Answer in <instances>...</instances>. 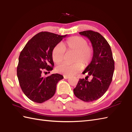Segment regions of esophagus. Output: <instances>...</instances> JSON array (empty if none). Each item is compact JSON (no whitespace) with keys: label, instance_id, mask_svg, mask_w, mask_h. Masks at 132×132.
<instances>
[{"label":"esophagus","instance_id":"obj_1","mask_svg":"<svg viewBox=\"0 0 132 132\" xmlns=\"http://www.w3.org/2000/svg\"><path fill=\"white\" fill-rule=\"evenodd\" d=\"M69 77H70V76H67V75H64V76H63L64 79H67L68 78H69Z\"/></svg>","mask_w":132,"mask_h":132}]
</instances>
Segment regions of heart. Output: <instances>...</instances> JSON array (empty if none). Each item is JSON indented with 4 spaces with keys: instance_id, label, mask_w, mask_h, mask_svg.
<instances>
[{
    "instance_id": "heart-1",
    "label": "heart",
    "mask_w": 132,
    "mask_h": 132,
    "mask_svg": "<svg viewBox=\"0 0 132 132\" xmlns=\"http://www.w3.org/2000/svg\"><path fill=\"white\" fill-rule=\"evenodd\" d=\"M88 42L80 36H72L62 43L56 45L52 51V59L53 62L59 64L65 58V51L74 52L72 65L63 63L56 67V71L63 75L70 76L80 71L82 65L87 66L91 62L93 56V50L88 45ZM83 65H82V64Z\"/></svg>"
}]
</instances>
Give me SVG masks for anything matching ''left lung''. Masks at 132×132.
Wrapping results in <instances>:
<instances>
[{
  "instance_id": "obj_1",
  "label": "left lung",
  "mask_w": 132,
  "mask_h": 132,
  "mask_svg": "<svg viewBox=\"0 0 132 132\" xmlns=\"http://www.w3.org/2000/svg\"><path fill=\"white\" fill-rule=\"evenodd\" d=\"M90 41L93 49L91 62L84 71L87 77L91 76L90 81L80 79L73 93L78 98L84 102H92L102 97L108 90L112 81L115 69L111 49L108 42L100 33L92 30L79 32Z\"/></svg>"
}]
</instances>
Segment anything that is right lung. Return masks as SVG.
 Returning <instances> with one entry per match:
<instances>
[{"instance_id":"obj_1","label":"right lung","mask_w":132,"mask_h":132,"mask_svg":"<svg viewBox=\"0 0 132 132\" xmlns=\"http://www.w3.org/2000/svg\"><path fill=\"white\" fill-rule=\"evenodd\" d=\"M66 36L40 32L34 36L21 52L17 77L23 93L32 101L41 103L51 98L56 92L57 82L63 78L59 73L47 77L43 74L53 70L52 50Z\"/></svg>"}]
</instances>
